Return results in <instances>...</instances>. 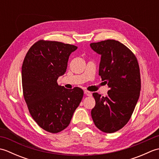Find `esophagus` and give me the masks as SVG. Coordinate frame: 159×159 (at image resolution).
<instances>
[{
    "label": "esophagus",
    "instance_id": "esophagus-1",
    "mask_svg": "<svg viewBox=\"0 0 159 159\" xmlns=\"http://www.w3.org/2000/svg\"><path fill=\"white\" fill-rule=\"evenodd\" d=\"M84 93H85V95L87 96H91L92 95V92H89V91H87V90H85V91H84Z\"/></svg>",
    "mask_w": 159,
    "mask_h": 159
}]
</instances>
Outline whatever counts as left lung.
Instances as JSON below:
<instances>
[{"label": "left lung", "mask_w": 159, "mask_h": 159, "mask_svg": "<svg viewBox=\"0 0 159 159\" xmlns=\"http://www.w3.org/2000/svg\"><path fill=\"white\" fill-rule=\"evenodd\" d=\"M90 46L101 55L99 75L109 87L104 97L93 93L96 105L92 117L101 131L115 133L128 123L139 100V66L133 52L116 40L92 43Z\"/></svg>", "instance_id": "8db88e82"}]
</instances>
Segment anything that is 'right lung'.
Returning <instances> with one entry per match:
<instances>
[{"label": "right lung", "instance_id": "1", "mask_svg": "<svg viewBox=\"0 0 159 159\" xmlns=\"http://www.w3.org/2000/svg\"><path fill=\"white\" fill-rule=\"evenodd\" d=\"M77 46L39 40L26 53L22 67L23 95L31 116L43 130L59 133L68 126L83 96L79 87L59 86L69 57Z\"/></svg>", "mask_w": 159, "mask_h": 159}]
</instances>
